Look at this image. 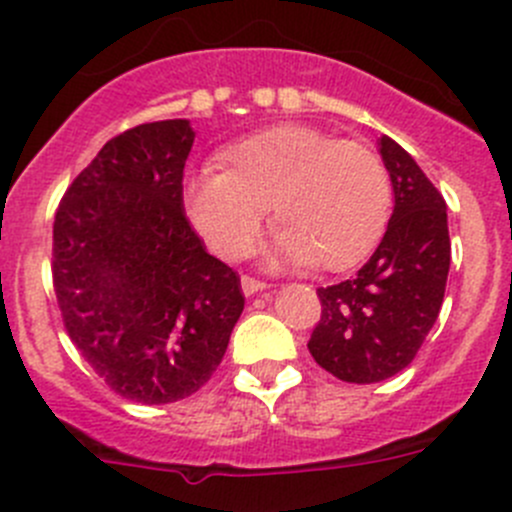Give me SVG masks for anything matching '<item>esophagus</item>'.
Instances as JSON below:
<instances>
[{"label":"esophagus","instance_id":"1","mask_svg":"<svg viewBox=\"0 0 512 512\" xmlns=\"http://www.w3.org/2000/svg\"><path fill=\"white\" fill-rule=\"evenodd\" d=\"M240 285H242V292H245V297H252V294L265 292V289H270V285H267V282H260V280H255V277H247V275L242 277Z\"/></svg>","mask_w":512,"mask_h":512}]
</instances>
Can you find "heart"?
<instances>
[{
	"instance_id": "b5f03b06",
	"label": "heart",
	"mask_w": 512,
	"mask_h": 512,
	"mask_svg": "<svg viewBox=\"0 0 512 512\" xmlns=\"http://www.w3.org/2000/svg\"><path fill=\"white\" fill-rule=\"evenodd\" d=\"M185 208L223 257L247 255L272 208L282 262L337 272L364 260L381 240L391 183L371 148L287 123L230 148L223 173L198 175L188 185Z\"/></svg>"
}]
</instances>
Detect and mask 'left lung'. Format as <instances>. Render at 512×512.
<instances>
[{"instance_id": "obj_1", "label": "left lung", "mask_w": 512, "mask_h": 512, "mask_svg": "<svg viewBox=\"0 0 512 512\" xmlns=\"http://www.w3.org/2000/svg\"><path fill=\"white\" fill-rule=\"evenodd\" d=\"M379 153L394 190V213L364 267L319 287L322 319L309 354L349 384L391 379L414 361L436 324L451 267L446 200L416 160L389 136Z\"/></svg>"}]
</instances>
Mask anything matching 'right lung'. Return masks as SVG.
<instances>
[{
  "label": "right lung",
  "instance_id": "1",
  "mask_svg": "<svg viewBox=\"0 0 512 512\" xmlns=\"http://www.w3.org/2000/svg\"><path fill=\"white\" fill-rule=\"evenodd\" d=\"M188 118L111 138L54 220V292L66 332L123 399L173 404L223 361L245 297L183 213Z\"/></svg>",
  "mask_w": 512,
  "mask_h": 512
}]
</instances>
